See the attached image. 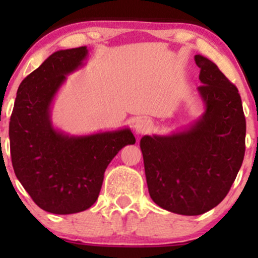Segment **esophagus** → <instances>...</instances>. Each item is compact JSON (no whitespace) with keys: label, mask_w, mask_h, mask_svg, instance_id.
Wrapping results in <instances>:
<instances>
[{"label":"esophagus","mask_w":258,"mask_h":258,"mask_svg":"<svg viewBox=\"0 0 258 258\" xmlns=\"http://www.w3.org/2000/svg\"><path fill=\"white\" fill-rule=\"evenodd\" d=\"M152 130V122L147 119H138L135 123V131L137 135H144Z\"/></svg>","instance_id":"esophagus-1"}]
</instances>
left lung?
<instances>
[{"instance_id":"1","label":"left lung","mask_w":258,"mask_h":258,"mask_svg":"<svg viewBox=\"0 0 258 258\" xmlns=\"http://www.w3.org/2000/svg\"><path fill=\"white\" fill-rule=\"evenodd\" d=\"M204 112L170 135L141 139L147 184L154 203L167 211L198 216L226 198L245 154V122L238 88L203 55H195Z\"/></svg>"}]
</instances>
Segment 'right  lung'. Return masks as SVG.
<instances>
[{
	"label": "right lung",
	"instance_id": "add662e5",
	"mask_svg": "<svg viewBox=\"0 0 258 258\" xmlns=\"http://www.w3.org/2000/svg\"><path fill=\"white\" fill-rule=\"evenodd\" d=\"M87 55L86 46L49 55L23 80L11 116L17 178L38 207L55 215L90 209L98 199L108 165L123 147L136 143L128 127L75 136L53 125V100Z\"/></svg>",
	"mask_w": 258,
	"mask_h": 258
}]
</instances>
